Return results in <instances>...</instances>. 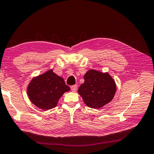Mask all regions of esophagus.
<instances>
[{"instance_id": "obj_1", "label": "esophagus", "mask_w": 154, "mask_h": 154, "mask_svg": "<svg viewBox=\"0 0 154 154\" xmlns=\"http://www.w3.org/2000/svg\"><path fill=\"white\" fill-rule=\"evenodd\" d=\"M70 88H71V90H72V92H76V91L77 90V88H78V86L76 85V84H75V85L71 86Z\"/></svg>"}]
</instances>
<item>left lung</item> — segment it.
Masks as SVG:
<instances>
[{"mask_svg":"<svg viewBox=\"0 0 154 154\" xmlns=\"http://www.w3.org/2000/svg\"><path fill=\"white\" fill-rule=\"evenodd\" d=\"M84 78V82L78 92L88 107L102 108L114 98L116 86L108 73L91 70L87 72Z\"/></svg>","mask_w":154,"mask_h":154,"instance_id":"obj_1","label":"left lung"}]
</instances>
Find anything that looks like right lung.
Masks as SVG:
<instances>
[{
    "label": "right lung",
    "instance_id": "1",
    "mask_svg": "<svg viewBox=\"0 0 154 154\" xmlns=\"http://www.w3.org/2000/svg\"><path fill=\"white\" fill-rule=\"evenodd\" d=\"M69 90L70 87L65 84L63 78L51 70L33 78L27 92L34 105L46 110L55 108L60 98Z\"/></svg>",
    "mask_w": 154,
    "mask_h": 154
}]
</instances>
